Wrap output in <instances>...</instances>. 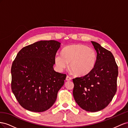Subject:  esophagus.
Returning <instances> with one entry per match:
<instances>
[{
  "instance_id": "34e87169",
  "label": "esophagus",
  "mask_w": 128,
  "mask_h": 128,
  "mask_svg": "<svg viewBox=\"0 0 128 128\" xmlns=\"http://www.w3.org/2000/svg\"><path fill=\"white\" fill-rule=\"evenodd\" d=\"M72 79V78L71 77H70L68 76H66V80H67V81H70V80H71Z\"/></svg>"
}]
</instances>
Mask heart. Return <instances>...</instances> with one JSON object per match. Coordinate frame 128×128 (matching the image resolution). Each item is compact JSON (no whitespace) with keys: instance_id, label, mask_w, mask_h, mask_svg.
<instances>
[{"instance_id":"heart-1","label":"heart","mask_w":128,"mask_h":128,"mask_svg":"<svg viewBox=\"0 0 128 128\" xmlns=\"http://www.w3.org/2000/svg\"><path fill=\"white\" fill-rule=\"evenodd\" d=\"M96 50L83 44L68 46L62 50V54H56L54 63L59 71H63L69 63V67L77 76H85L93 69L96 63Z\"/></svg>"}]
</instances>
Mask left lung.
<instances>
[{"label": "left lung", "mask_w": 128, "mask_h": 128, "mask_svg": "<svg viewBox=\"0 0 128 128\" xmlns=\"http://www.w3.org/2000/svg\"><path fill=\"white\" fill-rule=\"evenodd\" d=\"M96 51V63L87 74L73 79V95L84 110L96 112L106 107L117 90L118 66L112 53L91 41Z\"/></svg>", "instance_id": "8db88e82"}]
</instances>
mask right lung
<instances>
[{
    "label": "right lung",
    "instance_id": "right-lung-1",
    "mask_svg": "<svg viewBox=\"0 0 128 128\" xmlns=\"http://www.w3.org/2000/svg\"><path fill=\"white\" fill-rule=\"evenodd\" d=\"M60 43L40 41L21 49L11 68V89L18 102L31 112H42L54 103L66 74L54 70Z\"/></svg>",
    "mask_w": 128,
    "mask_h": 128
}]
</instances>
